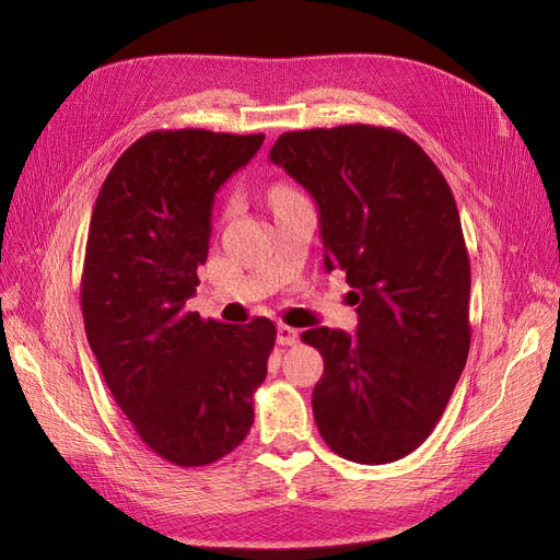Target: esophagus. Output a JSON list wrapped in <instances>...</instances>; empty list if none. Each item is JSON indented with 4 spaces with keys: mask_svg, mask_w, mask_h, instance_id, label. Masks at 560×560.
<instances>
[{
    "mask_svg": "<svg viewBox=\"0 0 560 560\" xmlns=\"http://www.w3.org/2000/svg\"><path fill=\"white\" fill-rule=\"evenodd\" d=\"M296 341H299V331L294 327H287V325L278 327V343L280 346H294Z\"/></svg>",
    "mask_w": 560,
    "mask_h": 560,
    "instance_id": "1",
    "label": "esophagus"
}]
</instances>
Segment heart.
Listing matches in <instances>:
<instances>
[{"label": "heart", "instance_id": "b5f03b06", "mask_svg": "<svg viewBox=\"0 0 560 560\" xmlns=\"http://www.w3.org/2000/svg\"><path fill=\"white\" fill-rule=\"evenodd\" d=\"M290 194H296V191H292V189H287V186H278V189L273 191V196H270V198H282V196H290Z\"/></svg>", "mask_w": 560, "mask_h": 560}]
</instances>
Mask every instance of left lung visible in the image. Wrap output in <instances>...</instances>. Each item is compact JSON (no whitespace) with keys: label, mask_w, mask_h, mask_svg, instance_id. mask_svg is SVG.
Returning <instances> with one entry per match:
<instances>
[{"label":"left lung","mask_w":560,"mask_h":560,"mask_svg":"<svg viewBox=\"0 0 560 560\" xmlns=\"http://www.w3.org/2000/svg\"><path fill=\"white\" fill-rule=\"evenodd\" d=\"M270 161L315 198L325 266L346 270L360 303L354 336L301 334L325 358L317 430L346 460L395 463L430 436L469 354L471 270L451 186L381 126L282 132Z\"/></svg>","instance_id":"8db88e82"}]
</instances>
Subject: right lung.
<instances>
[{"instance_id":"obj_1","label":"right lung","mask_w":560,"mask_h":560,"mask_svg":"<svg viewBox=\"0 0 560 560\" xmlns=\"http://www.w3.org/2000/svg\"><path fill=\"white\" fill-rule=\"evenodd\" d=\"M264 135L154 130L132 142L97 194L81 276L86 338L142 442L177 467L243 444L276 325H224L186 311L206 264L214 194Z\"/></svg>"}]
</instances>
